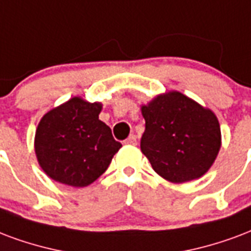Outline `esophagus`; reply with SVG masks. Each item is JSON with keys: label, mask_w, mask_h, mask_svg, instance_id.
<instances>
[{"label": "esophagus", "mask_w": 251, "mask_h": 251, "mask_svg": "<svg viewBox=\"0 0 251 251\" xmlns=\"http://www.w3.org/2000/svg\"><path fill=\"white\" fill-rule=\"evenodd\" d=\"M125 144H129V145H135L137 144V137L134 134H130L127 138L125 140Z\"/></svg>", "instance_id": "34e87169"}]
</instances>
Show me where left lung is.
<instances>
[{"mask_svg":"<svg viewBox=\"0 0 251 251\" xmlns=\"http://www.w3.org/2000/svg\"><path fill=\"white\" fill-rule=\"evenodd\" d=\"M141 111V150L157 174L182 183L211 168L221 149L220 124L213 111L179 92L157 96Z\"/></svg>","mask_w":251,"mask_h":251,"instance_id":"left-lung-1","label":"left lung"}]
</instances>
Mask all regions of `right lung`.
<instances>
[{"label": "right lung", "mask_w": 251, "mask_h": 251, "mask_svg": "<svg viewBox=\"0 0 251 251\" xmlns=\"http://www.w3.org/2000/svg\"><path fill=\"white\" fill-rule=\"evenodd\" d=\"M100 102L74 97L42 117L36 130L38 163L51 179L83 187L106 172L122 145L98 116Z\"/></svg>", "instance_id": "right-lung-1"}]
</instances>
